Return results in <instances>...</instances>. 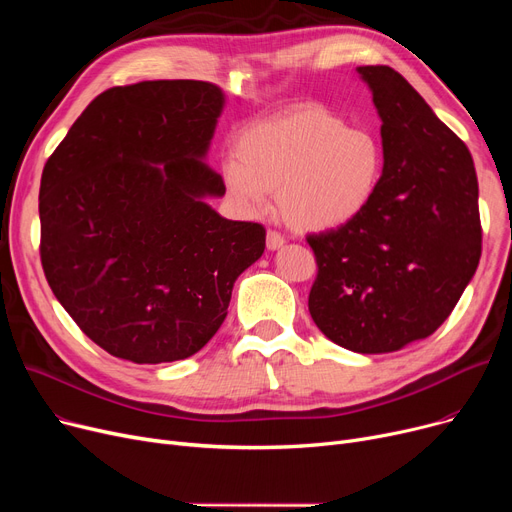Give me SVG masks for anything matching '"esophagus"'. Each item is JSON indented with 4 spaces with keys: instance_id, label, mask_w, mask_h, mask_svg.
Wrapping results in <instances>:
<instances>
[{
    "instance_id": "1",
    "label": "esophagus",
    "mask_w": 512,
    "mask_h": 512,
    "mask_svg": "<svg viewBox=\"0 0 512 512\" xmlns=\"http://www.w3.org/2000/svg\"><path fill=\"white\" fill-rule=\"evenodd\" d=\"M284 242H286V238H284L282 232H278V230H267V249L276 251V249L284 247Z\"/></svg>"
}]
</instances>
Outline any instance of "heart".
<instances>
[{"instance_id": "heart-1", "label": "heart", "mask_w": 512, "mask_h": 512, "mask_svg": "<svg viewBox=\"0 0 512 512\" xmlns=\"http://www.w3.org/2000/svg\"><path fill=\"white\" fill-rule=\"evenodd\" d=\"M384 172V147L375 132L321 107H294L247 126L224 166L228 197L249 215L276 191L288 224L334 230L367 209Z\"/></svg>"}]
</instances>
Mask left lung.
<instances>
[{"instance_id": "8db88e82", "label": "left lung", "mask_w": 512, "mask_h": 512, "mask_svg": "<svg viewBox=\"0 0 512 512\" xmlns=\"http://www.w3.org/2000/svg\"><path fill=\"white\" fill-rule=\"evenodd\" d=\"M382 118L384 172L346 226L307 234L317 261L309 313L363 355L432 336L481 257L477 174L467 145L390 66H359Z\"/></svg>"}]
</instances>
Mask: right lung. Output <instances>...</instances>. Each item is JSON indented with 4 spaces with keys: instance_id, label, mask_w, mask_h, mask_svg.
<instances>
[{
    "instance_id": "add662e5",
    "label": "right lung",
    "mask_w": 512,
    "mask_h": 512,
    "mask_svg": "<svg viewBox=\"0 0 512 512\" xmlns=\"http://www.w3.org/2000/svg\"><path fill=\"white\" fill-rule=\"evenodd\" d=\"M222 91L145 80L97 95L41 176V265L56 299L103 351L132 363L195 355L220 330L265 228L232 222L207 168Z\"/></svg>"
}]
</instances>
